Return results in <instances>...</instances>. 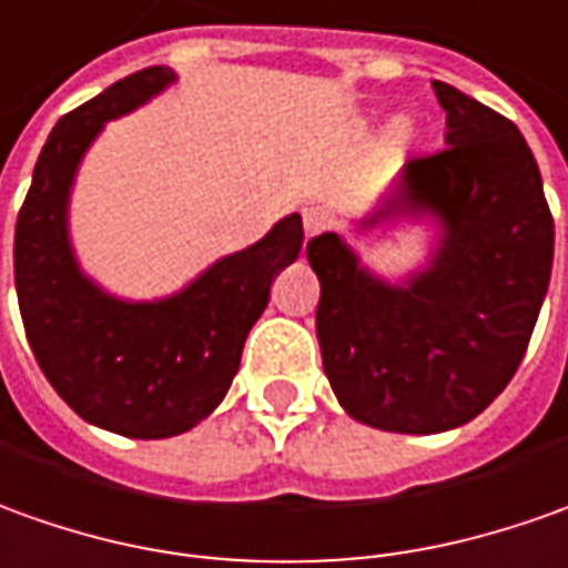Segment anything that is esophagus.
Segmentation results:
<instances>
[{
    "instance_id": "1",
    "label": "esophagus",
    "mask_w": 568,
    "mask_h": 568,
    "mask_svg": "<svg viewBox=\"0 0 568 568\" xmlns=\"http://www.w3.org/2000/svg\"><path fill=\"white\" fill-rule=\"evenodd\" d=\"M304 235L307 239H314V235H320L323 230H329L333 226V214L323 207V204H311V207H304Z\"/></svg>"
}]
</instances>
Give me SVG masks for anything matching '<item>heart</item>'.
Segmentation results:
<instances>
[{"mask_svg":"<svg viewBox=\"0 0 568 568\" xmlns=\"http://www.w3.org/2000/svg\"><path fill=\"white\" fill-rule=\"evenodd\" d=\"M400 136H404V130H400Z\"/></svg>","mask_w":568,"mask_h":568,"instance_id":"heart-1","label":"heart"}]
</instances>
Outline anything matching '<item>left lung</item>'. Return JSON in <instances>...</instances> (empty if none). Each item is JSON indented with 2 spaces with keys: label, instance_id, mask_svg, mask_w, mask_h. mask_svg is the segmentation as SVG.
Segmentation results:
<instances>
[{
  "label": "left lung",
  "instance_id": "obj_1",
  "mask_svg": "<svg viewBox=\"0 0 568 568\" xmlns=\"http://www.w3.org/2000/svg\"><path fill=\"white\" fill-rule=\"evenodd\" d=\"M445 149L410 158L361 230L432 217L438 245L407 283L361 264L335 233L307 242L316 338L338 404L373 429L435 435L476 419L526 357L554 267V217L516 123L432 83Z\"/></svg>",
  "mask_w": 568,
  "mask_h": 568
}]
</instances>
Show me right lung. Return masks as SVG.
Listing matches in <instances>:
<instances>
[{
  "label": "right lung",
  "instance_id": "obj_1",
  "mask_svg": "<svg viewBox=\"0 0 568 568\" xmlns=\"http://www.w3.org/2000/svg\"><path fill=\"white\" fill-rule=\"evenodd\" d=\"M164 64L130 73L64 114L42 145L14 226V285L37 364L73 414L126 438H171L214 414L239 373L270 285L301 252L298 214L158 301L108 295L80 270L68 233L77 168L108 121L164 92Z\"/></svg>",
  "mask_w": 568,
  "mask_h": 568
}]
</instances>
